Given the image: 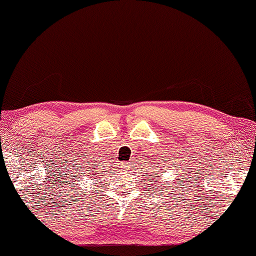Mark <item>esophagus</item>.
<instances>
[{"mask_svg":"<svg viewBox=\"0 0 256 256\" xmlns=\"http://www.w3.org/2000/svg\"><path fill=\"white\" fill-rule=\"evenodd\" d=\"M123 168H126V164H125V163H124V164H123Z\"/></svg>","mask_w":256,"mask_h":256,"instance_id":"1","label":"esophagus"}]
</instances>
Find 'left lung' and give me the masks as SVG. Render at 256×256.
<instances>
[{"label":"left lung","instance_id":"1","mask_svg":"<svg viewBox=\"0 0 256 256\" xmlns=\"http://www.w3.org/2000/svg\"><path fill=\"white\" fill-rule=\"evenodd\" d=\"M156 181H158V180H156Z\"/></svg>","mask_w":256,"mask_h":256}]
</instances>
